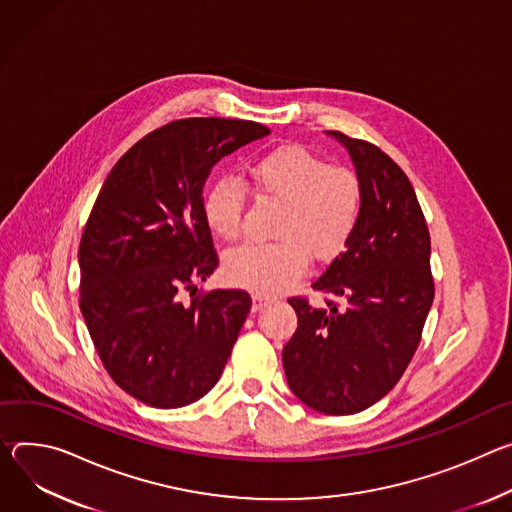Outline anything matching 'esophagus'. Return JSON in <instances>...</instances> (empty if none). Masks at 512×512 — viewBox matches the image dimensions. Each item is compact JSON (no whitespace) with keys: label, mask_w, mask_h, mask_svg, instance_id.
Segmentation results:
<instances>
[{"label":"esophagus","mask_w":512,"mask_h":512,"mask_svg":"<svg viewBox=\"0 0 512 512\" xmlns=\"http://www.w3.org/2000/svg\"><path fill=\"white\" fill-rule=\"evenodd\" d=\"M272 299L268 295H262V293H254L252 295V311H260L262 307H266Z\"/></svg>","instance_id":"1"}]
</instances>
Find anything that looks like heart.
Listing matches in <instances>:
<instances>
[{
    "mask_svg": "<svg viewBox=\"0 0 512 512\" xmlns=\"http://www.w3.org/2000/svg\"><path fill=\"white\" fill-rule=\"evenodd\" d=\"M250 183L282 201L268 244H244L225 254L223 272L238 287L276 293L297 282L309 254L317 262L339 256L362 211V187L350 168L331 166L315 152L291 144L262 154L248 164ZM246 189L219 179L203 195V219L213 236L234 242L242 232Z\"/></svg>",
    "mask_w": 512,
    "mask_h": 512,
    "instance_id": "b5f03b06",
    "label": "heart"
}]
</instances>
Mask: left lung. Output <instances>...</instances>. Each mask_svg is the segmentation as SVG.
Instances as JSON below:
<instances>
[{
    "label": "left lung",
    "instance_id": "obj_1",
    "mask_svg": "<svg viewBox=\"0 0 512 512\" xmlns=\"http://www.w3.org/2000/svg\"><path fill=\"white\" fill-rule=\"evenodd\" d=\"M356 166L362 211L346 250L313 289L315 309L291 297L299 325L282 350L291 390L325 415L368 409L401 380L421 342L435 287L431 240L415 189L378 146L329 132Z\"/></svg>",
    "mask_w": 512,
    "mask_h": 512
}]
</instances>
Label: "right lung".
<instances>
[{
  "instance_id": "add662e5",
  "label": "right lung",
  "mask_w": 512,
  "mask_h": 512,
  "mask_svg": "<svg viewBox=\"0 0 512 512\" xmlns=\"http://www.w3.org/2000/svg\"><path fill=\"white\" fill-rule=\"evenodd\" d=\"M270 130L187 118L138 140L107 175L85 223L81 299L103 368L136 401L179 409L219 380L250 313L246 291L199 293L219 264L203 219L215 162Z\"/></svg>"
}]
</instances>
